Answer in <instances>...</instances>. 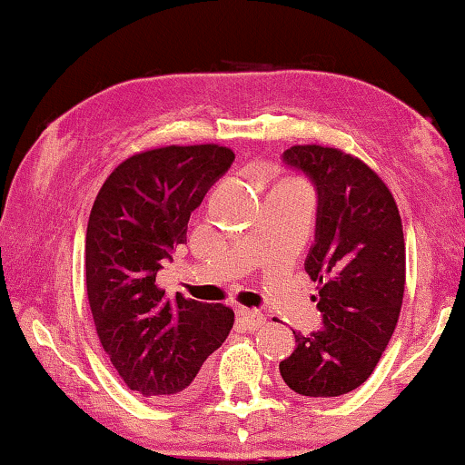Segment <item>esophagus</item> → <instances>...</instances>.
Returning a JSON list of instances; mask_svg holds the SVG:
<instances>
[{
	"instance_id": "obj_1",
	"label": "esophagus",
	"mask_w": 465,
	"mask_h": 465,
	"mask_svg": "<svg viewBox=\"0 0 465 465\" xmlns=\"http://www.w3.org/2000/svg\"><path fill=\"white\" fill-rule=\"evenodd\" d=\"M237 316L241 320V324L247 328V331H257L263 322H266V316L257 310H245V307H239Z\"/></svg>"
}]
</instances>
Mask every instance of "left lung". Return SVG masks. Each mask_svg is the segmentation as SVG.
Returning <instances> with one entry per match:
<instances>
[{
  "label": "left lung",
  "instance_id": "left-lung-1",
  "mask_svg": "<svg viewBox=\"0 0 465 465\" xmlns=\"http://www.w3.org/2000/svg\"><path fill=\"white\" fill-rule=\"evenodd\" d=\"M284 166L310 178L318 195L305 272L318 282L322 326L295 332L281 376L303 397H341L374 372L395 332L405 289L401 216L387 184L341 149L295 145Z\"/></svg>",
  "mask_w": 465,
  "mask_h": 465
}]
</instances>
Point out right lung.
Here are the masks:
<instances>
[{
	"instance_id": "right-lung-1",
	"label": "right lung",
	"mask_w": 465,
	"mask_h": 465,
	"mask_svg": "<svg viewBox=\"0 0 465 465\" xmlns=\"http://www.w3.org/2000/svg\"><path fill=\"white\" fill-rule=\"evenodd\" d=\"M234 162L220 145L160 147L114 170L93 203L84 266L87 295L112 366L152 401L197 391L203 361L226 341L234 312L224 303L163 297V260L187 242L191 213Z\"/></svg>"
}]
</instances>
